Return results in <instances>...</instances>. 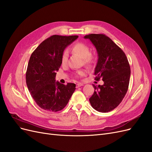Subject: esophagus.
Listing matches in <instances>:
<instances>
[{
	"instance_id": "obj_1",
	"label": "esophagus",
	"mask_w": 152,
	"mask_h": 152,
	"mask_svg": "<svg viewBox=\"0 0 152 152\" xmlns=\"http://www.w3.org/2000/svg\"><path fill=\"white\" fill-rule=\"evenodd\" d=\"M82 86H84V84H83V83H77V84H76V87H79Z\"/></svg>"
}]
</instances>
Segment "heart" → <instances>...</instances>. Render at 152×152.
Returning a JSON list of instances; mask_svg holds the SVG:
<instances>
[{
  "label": "heart",
  "mask_w": 152,
  "mask_h": 152,
  "mask_svg": "<svg viewBox=\"0 0 152 152\" xmlns=\"http://www.w3.org/2000/svg\"><path fill=\"white\" fill-rule=\"evenodd\" d=\"M72 52L79 54L80 56L83 58V60L86 65H90L94 63V58L90 54V49L87 45L82 43L78 42L73 45L72 48ZM68 60V52L67 50H65L62 54L61 58V63L62 65H65ZM84 75V72L79 70L76 72L75 77H80Z\"/></svg>",
  "instance_id": "1"
}]
</instances>
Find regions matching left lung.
I'll use <instances>...</instances> for the list:
<instances>
[{
	"label": "left lung",
	"mask_w": 152,
	"mask_h": 152,
	"mask_svg": "<svg viewBox=\"0 0 152 152\" xmlns=\"http://www.w3.org/2000/svg\"><path fill=\"white\" fill-rule=\"evenodd\" d=\"M98 54L95 68L96 80L102 79L104 84L94 86V92L89 98L92 107L106 113L118 107L126 96L129 84L131 68L126 54L108 37L104 34L87 35Z\"/></svg>",
	"instance_id": "obj_1"
}]
</instances>
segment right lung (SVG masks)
I'll list each match as a JSON object with an SVG mask.
<instances>
[{
	"mask_svg": "<svg viewBox=\"0 0 152 152\" xmlns=\"http://www.w3.org/2000/svg\"><path fill=\"white\" fill-rule=\"evenodd\" d=\"M77 35H54L44 40L32 53L26 72V82L31 97L42 109L56 112L63 110L75 90V84L55 82L64 50Z\"/></svg>",
	"mask_w": 152,
	"mask_h": 152,
	"instance_id": "right-lung-1",
	"label": "right lung"
}]
</instances>
